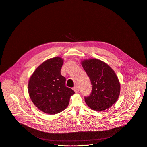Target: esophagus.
Listing matches in <instances>:
<instances>
[{"mask_svg": "<svg viewBox=\"0 0 147 147\" xmlns=\"http://www.w3.org/2000/svg\"><path fill=\"white\" fill-rule=\"evenodd\" d=\"M73 90H74V91H75L76 93H78V92H79V88H78V87L77 86H75V87H74Z\"/></svg>", "mask_w": 147, "mask_h": 147, "instance_id": "34e87169", "label": "esophagus"}]
</instances>
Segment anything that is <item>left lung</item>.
I'll return each mask as SVG.
<instances>
[{"mask_svg":"<svg viewBox=\"0 0 147 147\" xmlns=\"http://www.w3.org/2000/svg\"><path fill=\"white\" fill-rule=\"evenodd\" d=\"M81 65L92 85L91 94L84 97L87 105L97 111L111 107L120 92V84L115 71L106 63L97 59L82 60Z\"/></svg>","mask_w":147,"mask_h":147,"instance_id":"obj_1","label":"left lung"}]
</instances>
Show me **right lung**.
I'll list each match as a JSON object with an SVG mask.
<instances>
[{
	"label": "right lung",
	"instance_id": "obj_1",
	"mask_svg": "<svg viewBox=\"0 0 147 147\" xmlns=\"http://www.w3.org/2000/svg\"><path fill=\"white\" fill-rule=\"evenodd\" d=\"M63 59L56 57L39 66L28 82V93L35 105L44 113L55 115L64 111L74 91L66 86L60 70Z\"/></svg>",
	"mask_w": 147,
	"mask_h": 147
}]
</instances>
